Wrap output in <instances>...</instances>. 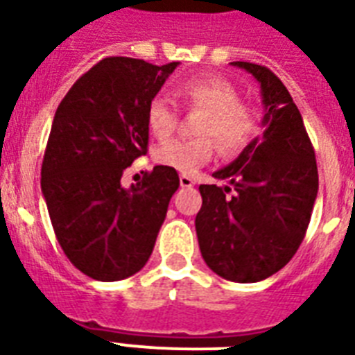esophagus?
I'll list each match as a JSON object with an SVG mask.
<instances>
[{
    "mask_svg": "<svg viewBox=\"0 0 355 355\" xmlns=\"http://www.w3.org/2000/svg\"><path fill=\"white\" fill-rule=\"evenodd\" d=\"M180 186H182V188H193V177H189V175H180Z\"/></svg>",
    "mask_w": 355,
    "mask_h": 355,
    "instance_id": "34e87169",
    "label": "esophagus"
}]
</instances>
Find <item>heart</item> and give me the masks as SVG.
<instances>
[{"label": "heart", "mask_w": 355, "mask_h": 355, "mask_svg": "<svg viewBox=\"0 0 355 355\" xmlns=\"http://www.w3.org/2000/svg\"><path fill=\"white\" fill-rule=\"evenodd\" d=\"M189 110H202L197 123L199 138L167 139L155 149V160L189 175L216 156L217 141L223 155L236 156L258 132V114L239 99L232 80L216 73L191 75L175 88ZM147 127L156 138H167L178 127V110L166 97H153L145 112Z\"/></svg>", "instance_id": "obj_1"}]
</instances>
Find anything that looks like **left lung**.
Listing matches in <instances>:
<instances>
[{
    "mask_svg": "<svg viewBox=\"0 0 355 355\" xmlns=\"http://www.w3.org/2000/svg\"><path fill=\"white\" fill-rule=\"evenodd\" d=\"M232 64L259 83L265 130L230 166L214 173L230 186L200 184L195 230L200 254L216 275L252 284L278 272L298 250L319 191V173L302 116L284 83L259 64Z\"/></svg>",
    "mask_w": 355,
    "mask_h": 355,
    "instance_id": "obj_1",
    "label": "left lung"
}]
</instances>
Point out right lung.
Returning a JSON list of instances; mask_svg holds the SVG:
<instances>
[{"mask_svg": "<svg viewBox=\"0 0 355 355\" xmlns=\"http://www.w3.org/2000/svg\"><path fill=\"white\" fill-rule=\"evenodd\" d=\"M178 62H97L58 105L42 162V193L71 263L94 280L136 275L149 259L178 173L156 166L130 189L123 171L147 153V105Z\"/></svg>", "mask_w": 355, "mask_h": 355, "instance_id": "add662e5", "label": "right lung"}]
</instances>
